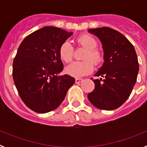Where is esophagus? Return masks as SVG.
I'll use <instances>...</instances> for the list:
<instances>
[{
    "mask_svg": "<svg viewBox=\"0 0 147 147\" xmlns=\"http://www.w3.org/2000/svg\"><path fill=\"white\" fill-rule=\"evenodd\" d=\"M82 79H80V78H76V79H75V82H76V84H80V83L82 82Z\"/></svg>",
    "mask_w": 147,
    "mask_h": 147,
    "instance_id": "1",
    "label": "esophagus"
}]
</instances>
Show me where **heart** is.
I'll return each mask as SVG.
<instances>
[{
  "mask_svg": "<svg viewBox=\"0 0 147 147\" xmlns=\"http://www.w3.org/2000/svg\"><path fill=\"white\" fill-rule=\"evenodd\" d=\"M78 45L87 49L84 59L86 60L82 62H74L65 68L67 74L73 77H82L88 75L93 71V63L96 65H99L103 60V55L96 47L98 46L97 40L90 34H83L76 39ZM59 57L62 62L68 63L73 59L74 48L69 41H65L59 48ZM91 59V61H90Z\"/></svg>",
  "mask_w": 147,
  "mask_h": 147,
  "instance_id": "obj_1",
  "label": "heart"
}]
</instances>
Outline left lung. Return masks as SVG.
Wrapping results in <instances>:
<instances>
[{
  "label": "left lung",
  "mask_w": 147,
  "mask_h": 147,
  "mask_svg": "<svg viewBox=\"0 0 147 147\" xmlns=\"http://www.w3.org/2000/svg\"><path fill=\"white\" fill-rule=\"evenodd\" d=\"M88 32L102 43L105 62L95 76L105 79L93 80L95 88L88 98L97 108L115 110L129 98L137 80L139 65L136 50L124 35L111 28H90Z\"/></svg>",
  "instance_id": "8db88e82"
}]
</instances>
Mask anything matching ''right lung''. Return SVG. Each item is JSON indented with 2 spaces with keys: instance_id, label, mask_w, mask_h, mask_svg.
I'll list each match as a JSON object with an SVG mask.
<instances>
[{
  "instance_id": "1",
  "label": "right lung",
  "mask_w": 147,
  "mask_h": 147,
  "mask_svg": "<svg viewBox=\"0 0 147 147\" xmlns=\"http://www.w3.org/2000/svg\"><path fill=\"white\" fill-rule=\"evenodd\" d=\"M72 34L45 26L28 35L18 48L13 80L22 101L34 112L45 113L57 108L74 84L69 75L57 76L63 70L59 48Z\"/></svg>"
}]
</instances>
